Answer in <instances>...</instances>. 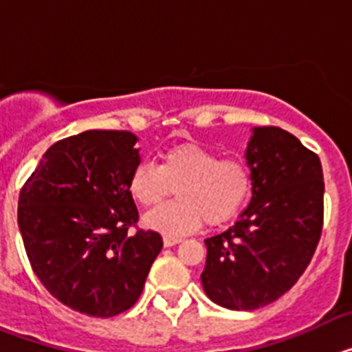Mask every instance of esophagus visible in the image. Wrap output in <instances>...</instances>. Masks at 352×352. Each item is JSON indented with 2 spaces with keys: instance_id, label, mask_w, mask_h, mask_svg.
Segmentation results:
<instances>
[{
  "instance_id": "1",
  "label": "esophagus",
  "mask_w": 352,
  "mask_h": 352,
  "mask_svg": "<svg viewBox=\"0 0 352 352\" xmlns=\"http://www.w3.org/2000/svg\"><path fill=\"white\" fill-rule=\"evenodd\" d=\"M182 241V238H176V236H164V245L166 247H174Z\"/></svg>"
}]
</instances>
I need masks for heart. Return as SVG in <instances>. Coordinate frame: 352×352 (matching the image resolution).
I'll return each mask as SVG.
<instances>
[{
  "label": "heart",
  "mask_w": 352,
  "mask_h": 352,
  "mask_svg": "<svg viewBox=\"0 0 352 352\" xmlns=\"http://www.w3.org/2000/svg\"><path fill=\"white\" fill-rule=\"evenodd\" d=\"M254 174L243 158L227 157L195 142L167 148L158 166L141 162L129 178L130 197L153 208L176 188L178 201L144 217L149 229L185 234L208 222L220 226L238 214L252 192Z\"/></svg>",
  "instance_id": "b5f03b06"
}]
</instances>
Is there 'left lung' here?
<instances>
[{"mask_svg":"<svg viewBox=\"0 0 352 352\" xmlns=\"http://www.w3.org/2000/svg\"><path fill=\"white\" fill-rule=\"evenodd\" d=\"M245 158L254 174L252 201L234 226L204 239L201 273L208 298L231 310H256L296 284L324 217L321 160L292 133L256 126Z\"/></svg>","mask_w":352,"mask_h":352,"instance_id":"1","label":"left lung"}]
</instances>
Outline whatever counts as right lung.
Wrapping results in <instances>:
<instances>
[{
  "instance_id": "right-lung-1",
  "label": "right lung",
  "mask_w": 352,
  "mask_h": 352,
  "mask_svg": "<svg viewBox=\"0 0 352 352\" xmlns=\"http://www.w3.org/2000/svg\"><path fill=\"white\" fill-rule=\"evenodd\" d=\"M138 138L88 130L43 153L19 194V229L31 268L56 300L91 317L125 312L141 296L162 236L130 227L139 213L129 178Z\"/></svg>"
}]
</instances>
